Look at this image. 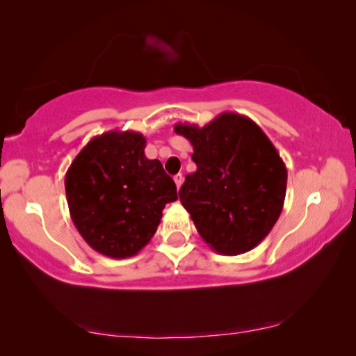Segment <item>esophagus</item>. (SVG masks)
<instances>
[{"label": "esophagus", "instance_id": "1", "mask_svg": "<svg viewBox=\"0 0 356 356\" xmlns=\"http://www.w3.org/2000/svg\"><path fill=\"white\" fill-rule=\"evenodd\" d=\"M174 182H176V187L177 188H180V187H182V184H184V176H182V174H176V176H174Z\"/></svg>", "mask_w": 356, "mask_h": 356}]
</instances>
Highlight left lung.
<instances>
[{
	"mask_svg": "<svg viewBox=\"0 0 356 356\" xmlns=\"http://www.w3.org/2000/svg\"><path fill=\"white\" fill-rule=\"evenodd\" d=\"M174 131L193 145L196 171L179 198L206 244L220 255H241L261 242L280 217L286 168L255 122L222 112L200 128L177 123Z\"/></svg>",
	"mask_w": 356,
	"mask_h": 356,
	"instance_id": "obj_1",
	"label": "left lung"
}]
</instances>
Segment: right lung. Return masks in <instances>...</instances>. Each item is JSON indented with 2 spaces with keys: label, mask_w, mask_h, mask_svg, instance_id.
I'll return each instance as SVG.
<instances>
[{
  "label": "right lung",
  "mask_w": 356,
  "mask_h": 356,
  "mask_svg": "<svg viewBox=\"0 0 356 356\" xmlns=\"http://www.w3.org/2000/svg\"><path fill=\"white\" fill-rule=\"evenodd\" d=\"M138 131L95 136L67 168L66 200L72 223L101 255L129 258L144 249L177 188L158 160L144 154Z\"/></svg>",
  "instance_id": "obj_1"
}]
</instances>
